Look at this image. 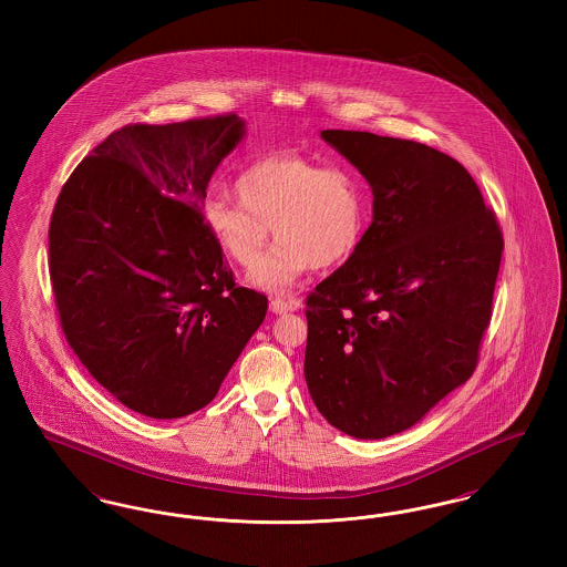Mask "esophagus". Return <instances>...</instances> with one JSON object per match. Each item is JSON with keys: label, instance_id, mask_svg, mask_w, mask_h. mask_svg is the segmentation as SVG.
Returning <instances> with one entry per match:
<instances>
[{"label": "esophagus", "instance_id": "1", "mask_svg": "<svg viewBox=\"0 0 567 567\" xmlns=\"http://www.w3.org/2000/svg\"><path fill=\"white\" fill-rule=\"evenodd\" d=\"M301 308V301L297 297H274L270 301V310L274 315H287V312H297Z\"/></svg>", "mask_w": 567, "mask_h": 567}]
</instances>
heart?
Segmentation results:
<instances>
[{
    "instance_id": "heart-1",
    "label": "heart",
    "mask_w": 567,
    "mask_h": 567,
    "mask_svg": "<svg viewBox=\"0 0 567 567\" xmlns=\"http://www.w3.org/2000/svg\"><path fill=\"white\" fill-rule=\"evenodd\" d=\"M238 199L215 193L204 223L238 266H255L270 227L279 238L250 274L268 291H287L317 268L354 257L370 223V190L347 165H324L299 153H271L246 163L236 178Z\"/></svg>"
}]
</instances>
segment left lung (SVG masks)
<instances>
[{
    "instance_id": "8db88e82",
    "label": "left lung",
    "mask_w": 567,
    "mask_h": 567,
    "mask_svg": "<svg viewBox=\"0 0 567 567\" xmlns=\"http://www.w3.org/2000/svg\"><path fill=\"white\" fill-rule=\"evenodd\" d=\"M321 137L361 172L374 202L361 248L306 299L303 377L336 430L380 440L474 374L504 238L453 157L370 132Z\"/></svg>"
}]
</instances>
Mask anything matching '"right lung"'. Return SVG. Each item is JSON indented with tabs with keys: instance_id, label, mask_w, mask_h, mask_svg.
Instances as JSON below:
<instances>
[{
	"instance_id": "obj_1",
	"label": "right lung",
	"mask_w": 567,
	"mask_h": 567,
	"mask_svg": "<svg viewBox=\"0 0 567 567\" xmlns=\"http://www.w3.org/2000/svg\"><path fill=\"white\" fill-rule=\"evenodd\" d=\"M244 134L238 114L127 125L79 163L54 204L63 333L89 374L144 416L210 404L266 319L268 297L236 285L202 215Z\"/></svg>"
}]
</instances>
